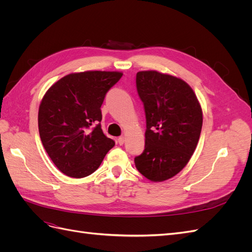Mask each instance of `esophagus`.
<instances>
[{
  "label": "esophagus",
  "mask_w": 252,
  "mask_h": 252,
  "mask_svg": "<svg viewBox=\"0 0 252 252\" xmlns=\"http://www.w3.org/2000/svg\"><path fill=\"white\" fill-rule=\"evenodd\" d=\"M125 140H126V138L124 135H122V136H120V138L118 139V142H119V144L120 145H123L124 143H125Z\"/></svg>",
  "instance_id": "1"
}]
</instances>
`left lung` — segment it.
<instances>
[{"label": "left lung", "mask_w": 252, "mask_h": 252, "mask_svg": "<svg viewBox=\"0 0 252 252\" xmlns=\"http://www.w3.org/2000/svg\"><path fill=\"white\" fill-rule=\"evenodd\" d=\"M136 89L146 116L145 149L134 164L145 178L163 182L189 162L200 139L203 112L188 84L156 70L136 73Z\"/></svg>", "instance_id": "left-lung-1"}]
</instances>
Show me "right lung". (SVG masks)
<instances>
[{
    "label": "right lung",
    "mask_w": 252,
    "mask_h": 252,
    "mask_svg": "<svg viewBox=\"0 0 252 252\" xmlns=\"http://www.w3.org/2000/svg\"><path fill=\"white\" fill-rule=\"evenodd\" d=\"M122 75L118 71L70 73L43 96L37 117L40 138L53 164L68 177L80 179L94 172L114 146L102 130L101 106Z\"/></svg>",
    "instance_id": "obj_1"
}]
</instances>
